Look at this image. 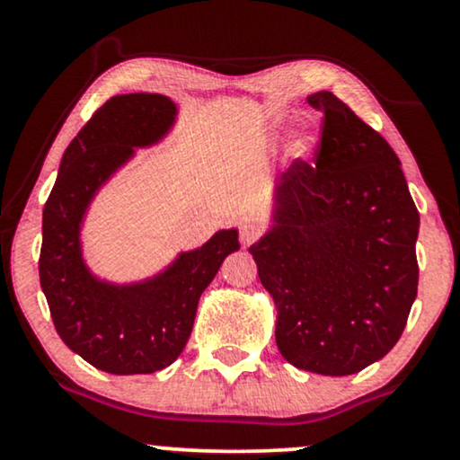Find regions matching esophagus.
<instances>
[{
    "mask_svg": "<svg viewBox=\"0 0 460 460\" xmlns=\"http://www.w3.org/2000/svg\"><path fill=\"white\" fill-rule=\"evenodd\" d=\"M260 235H261V229L257 225H252V223L244 225L240 229V240H242V244H244V246H251L252 242H255Z\"/></svg>",
    "mask_w": 460,
    "mask_h": 460,
    "instance_id": "obj_1",
    "label": "esophagus"
}]
</instances>
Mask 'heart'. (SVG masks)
Returning a JSON list of instances; mask_svg holds the SVG:
<instances>
[{
	"label": "heart",
	"instance_id": "1",
	"mask_svg": "<svg viewBox=\"0 0 460 460\" xmlns=\"http://www.w3.org/2000/svg\"><path fill=\"white\" fill-rule=\"evenodd\" d=\"M309 146H311V142H309L307 138H305V140H300V142H298L296 149H298L300 155H307V153H309Z\"/></svg>",
	"mask_w": 460,
	"mask_h": 460
}]
</instances>
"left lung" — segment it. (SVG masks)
<instances>
[{
  "label": "left lung",
  "instance_id": "1",
  "mask_svg": "<svg viewBox=\"0 0 460 460\" xmlns=\"http://www.w3.org/2000/svg\"><path fill=\"white\" fill-rule=\"evenodd\" d=\"M315 162L296 160L272 190V226L248 252L277 307L285 361L348 376L383 358L417 296L420 214L400 160L329 91Z\"/></svg>",
  "mask_w": 460,
  "mask_h": 460
}]
</instances>
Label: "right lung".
Segmentation results:
<instances>
[{"label": "right lung", "mask_w": 460, "mask_h": 460, "mask_svg": "<svg viewBox=\"0 0 460 460\" xmlns=\"http://www.w3.org/2000/svg\"><path fill=\"white\" fill-rule=\"evenodd\" d=\"M175 119L177 105L164 94L105 102L66 146L43 209L39 272L58 335L84 361L119 376L153 374L181 355L200 294L240 248L237 229H223L136 283L105 281L84 261L79 234L94 194L136 149L157 145Z\"/></svg>", "instance_id": "1"}]
</instances>
